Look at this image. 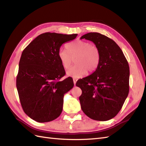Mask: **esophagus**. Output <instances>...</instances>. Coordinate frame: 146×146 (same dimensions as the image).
<instances>
[{"mask_svg":"<svg viewBox=\"0 0 146 146\" xmlns=\"http://www.w3.org/2000/svg\"><path fill=\"white\" fill-rule=\"evenodd\" d=\"M77 79L75 78H73V82H74V85H76V82H77Z\"/></svg>","mask_w":146,"mask_h":146,"instance_id":"obj_1","label":"esophagus"}]
</instances>
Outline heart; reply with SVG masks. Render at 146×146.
<instances>
[{
  "instance_id": "heart-1",
  "label": "heart",
  "mask_w": 146,
  "mask_h": 146,
  "mask_svg": "<svg viewBox=\"0 0 146 146\" xmlns=\"http://www.w3.org/2000/svg\"><path fill=\"white\" fill-rule=\"evenodd\" d=\"M66 50L60 48L58 52V58L63 67L68 69L75 58L76 65L70 68L67 75L75 78L85 76L98 68L100 58V50L98 46L89 42L77 40L66 45Z\"/></svg>"
}]
</instances>
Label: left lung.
<instances>
[{
  "mask_svg": "<svg viewBox=\"0 0 146 146\" xmlns=\"http://www.w3.org/2000/svg\"><path fill=\"white\" fill-rule=\"evenodd\" d=\"M84 38L98 46L100 58L95 71L76 83L82 91L81 108L92 119L108 121L117 115L129 94V63L113 39L96 32L84 35L81 39Z\"/></svg>",
  "mask_w": 146,
  "mask_h": 146,
  "instance_id": "left-lung-1",
  "label": "left lung"
}]
</instances>
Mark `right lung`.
<instances>
[{"instance_id":"right-lung-1","label":"right lung","mask_w":146,"mask_h":146,"mask_svg":"<svg viewBox=\"0 0 146 146\" xmlns=\"http://www.w3.org/2000/svg\"><path fill=\"white\" fill-rule=\"evenodd\" d=\"M77 36L42 33L22 53L16 87L24 111L35 121H52L62 112L64 95L73 88L74 82L71 77L60 80L65 70L58 52L63 43Z\"/></svg>"}]
</instances>
